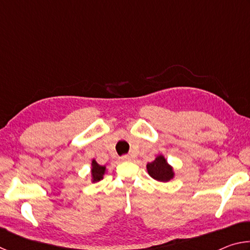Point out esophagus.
Returning <instances> with one entry per match:
<instances>
[{
    "label": "esophagus",
    "mask_w": 250,
    "mask_h": 250,
    "mask_svg": "<svg viewBox=\"0 0 250 250\" xmlns=\"http://www.w3.org/2000/svg\"><path fill=\"white\" fill-rule=\"evenodd\" d=\"M120 160L122 161V162H126V161H130L131 158H130L129 155H122L121 158H120Z\"/></svg>",
    "instance_id": "1"
}]
</instances>
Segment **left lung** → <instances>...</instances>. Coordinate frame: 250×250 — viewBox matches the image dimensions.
<instances>
[{"instance_id":"8db88e82","label":"left lung","mask_w":250,"mask_h":250,"mask_svg":"<svg viewBox=\"0 0 250 250\" xmlns=\"http://www.w3.org/2000/svg\"><path fill=\"white\" fill-rule=\"evenodd\" d=\"M146 171L152 179L159 182H168L174 179V168L168 164L167 160L163 154H159L152 162L146 164Z\"/></svg>"}]
</instances>
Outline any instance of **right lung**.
<instances>
[{"label": "right lung", "mask_w": 250, "mask_h": 250, "mask_svg": "<svg viewBox=\"0 0 250 250\" xmlns=\"http://www.w3.org/2000/svg\"><path fill=\"white\" fill-rule=\"evenodd\" d=\"M105 172H107V167H105V166H100V164L97 163V161L95 159L91 160V168H90L91 183H95V182L103 180Z\"/></svg>", "instance_id": "add662e5"}]
</instances>
